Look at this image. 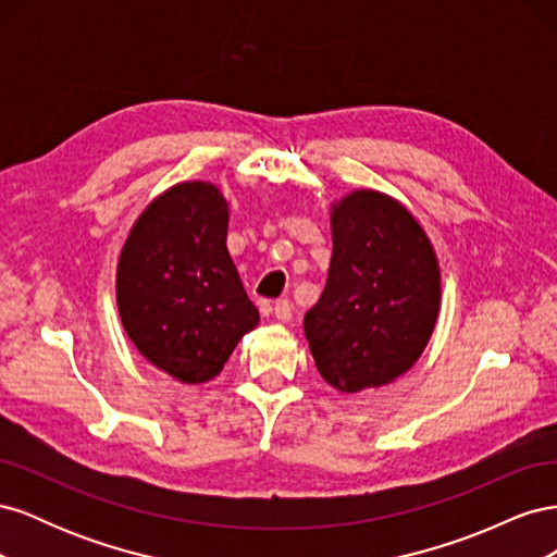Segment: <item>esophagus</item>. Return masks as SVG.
Instances as JSON below:
<instances>
[{"mask_svg": "<svg viewBox=\"0 0 557 557\" xmlns=\"http://www.w3.org/2000/svg\"><path fill=\"white\" fill-rule=\"evenodd\" d=\"M274 315L281 320V323H288L293 318V305L288 299H278L274 301Z\"/></svg>", "mask_w": 557, "mask_h": 557, "instance_id": "esophagus-1", "label": "esophagus"}]
</instances>
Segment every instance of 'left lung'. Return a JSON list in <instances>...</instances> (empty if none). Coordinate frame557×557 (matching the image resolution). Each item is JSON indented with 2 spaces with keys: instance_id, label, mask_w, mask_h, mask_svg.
<instances>
[{
  "instance_id": "left-lung-1",
  "label": "left lung",
  "mask_w": 557,
  "mask_h": 557,
  "mask_svg": "<svg viewBox=\"0 0 557 557\" xmlns=\"http://www.w3.org/2000/svg\"><path fill=\"white\" fill-rule=\"evenodd\" d=\"M440 295L434 250L399 201L376 190L342 199L325 290L305 315L320 376L342 393L401 376L430 339Z\"/></svg>"
}]
</instances>
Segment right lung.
Wrapping results in <instances>:
<instances>
[{"label": "right lung", "mask_w": 557, "mask_h": 557, "mask_svg": "<svg viewBox=\"0 0 557 557\" xmlns=\"http://www.w3.org/2000/svg\"><path fill=\"white\" fill-rule=\"evenodd\" d=\"M227 201L205 181L148 205L117 262L123 327L141 356L181 383L221 374L260 313L227 250Z\"/></svg>", "instance_id": "1"}]
</instances>
